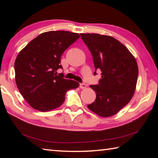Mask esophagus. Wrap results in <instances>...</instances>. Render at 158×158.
Here are the masks:
<instances>
[{
    "instance_id": "esophagus-1",
    "label": "esophagus",
    "mask_w": 158,
    "mask_h": 158,
    "mask_svg": "<svg viewBox=\"0 0 158 158\" xmlns=\"http://www.w3.org/2000/svg\"><path fill=\"white\" fill-rule=\"evenodd\" d=\"M79 87L81 88V89H85V88H86V85L84 84V83H82V84H80Z\"/></svg>"
}]
</instances>
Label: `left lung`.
<instances>
[{
    "instance_id": "left-lung-1",
    "label": "left lung",
    "mask_w": 158,
    "mask_h": 158,
    "mask_svg": "<svg viewBox=\"0 0 158 158\" xmlns=\"http://www.w3.org/2000/svg\"><path fill=\"white\" fill-rule=\"evenodd\" d=\"M93 56L96 70L102 72L98 85L90 87L96 93L90 111L102 117L117 114L129 103L137 85L139 69L127 48L111 36L97 33L80 34Z\"/></svg>"
}]
</instances>
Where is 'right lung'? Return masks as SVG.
<instances>
[{
    "label": "right lung",
    "instance_id": "right-lung-1",
    "mask_svg": "<svg viewBox=\"0 0 158 158\" xmlns=\"http://www.w3.org/2000/svg\"><path fill=\"white\" fill-rule=\"evenodd\" d=\"M79 37L69 31L45 32L19 53L15 63V81L31 107L42 112L56 109L65 101L68 90L79 87L78 82L64 79L57 71L63 68V52Z\"/></svg>",
    "mask_w": 158,
    "mask_h": 158
}]
</instances>
